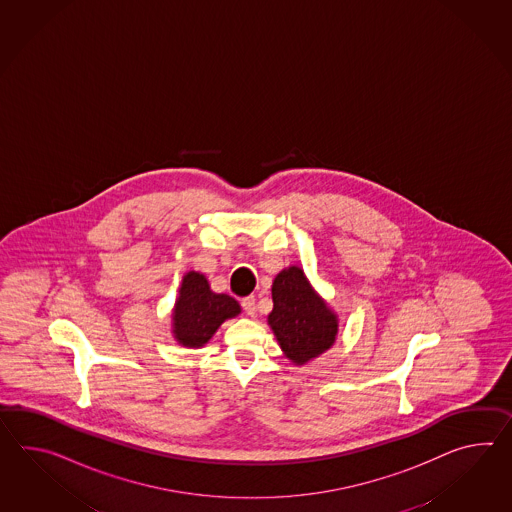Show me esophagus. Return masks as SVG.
Segmentation results:
<instances>
[{
    "mask_svg": "<svg viewBox=\"0 0 512 512\" xmlns=\"http://www.w3.org/2000/svg\"><path fill=\"white\" fill-rule=\"evenodd\" d=\"M242 309L248 312L250 316H255V311H257V300H255V296H246V298L242 300Z\"/></svg>",
    "mask_w": 512,
    "mask_h": 512,
    "instance_id": "1",
    "label": "esophagus"
}]
</instances>
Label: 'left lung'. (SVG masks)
I'll return each instance as SVG.
<instances>
[{"label": "left lung", "instance_id": "1", "mask_svg": "<svg viewBox=\"0 0 512 512\" xmlns=\"http://www.w3.org/2000/svg\"><path fill=\"white\" fill-rule=\"evenodd\" d=\"M272 298L274 311L268 324L290 361L305 364L333 346L337 316L314 294L298 266H290L275 277Z\"/></svg>", "mask_w": 512, "mask_h": 512}]
</instances>
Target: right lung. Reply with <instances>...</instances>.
Instances as JSON below:
<instances>
[{"label":"right lung","mask_w":512,"mask_h":512,"mask_svg":"<svg viewBox=\"0 0 512 512\" xmlns=\"http://www.w3.org/2000/svg\"><path fill=\"white\" fill-rule=\"evenodd\" d=\"M240 312V305L227 294H214L198 272L183 277L179 300L175 301V338L190 348H200L227 318Z\"/></svg>","instance_id":"add662e5"}]
</instances>
